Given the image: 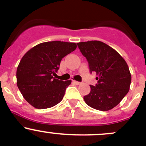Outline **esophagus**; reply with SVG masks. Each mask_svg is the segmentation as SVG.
Returning a JSON list of instances; mask_svg holds the SVG:
<instances>
[{"label":"esophagus","instance_id":"34e87169","mask_svg":"<svg viewBox=\"0 0 146 146\" xmlns=\"http://www.w3.org/2000/svg\"><path fill=\"white\" fill-rule=\"evenodd\" d=\"M74 83L76 84V85H79V84H81V82H76V81H74Z\"/></svg>","mask_w":146,"mask_h":146}]
</instances>
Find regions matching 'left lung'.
I'll list each match as a JSON object with an SVG mask.
<instances>
[{
	"instance_id": "left-lung-1",
	"label": "left lung",
	"mask_w": 146,
	"mask_h": 146,
	"mask_svg": "<svg viewBox=\"0 0 146 146\" xmlns=\"http://www.w3.org/2000/svg\"><path fill=\"white\" fill-rule=\"evenodd\" d=\"M77 46L86 58L90 72L96 73L98 84L90 85L84 96L91 108L108 111L117 106L129 92L131 76L127 62L115 49L99 40L79 42Z\"/></svg>"
}]
</instances>
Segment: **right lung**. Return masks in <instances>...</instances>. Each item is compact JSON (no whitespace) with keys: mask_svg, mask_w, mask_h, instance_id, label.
Wrapping results in <instances>:
<instances>
[{"mask_svg":"<svg viewBox=\"0 0 146 146\" xmlns=\"http://www.w3.org/2000/svg\"><path fill=\"white\" fill-rule=\"evenodd\" d=\"M76 48L75 43L44 42L28 50L17 69V85L24 98L37 109L55 106L62 100L72 81L53 77L64 56Z\"/></svg>","mask_w":146,"mask_h":146,"instance_id":"1","label":"right lung"}]
</instances>
